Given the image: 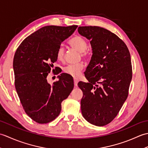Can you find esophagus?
Segmentation results:
<instances>
[{
  "instance_id": "34e87169",
  "label": "esophagus",
  "mask_w": 148,
  "mask_h": 148,
  "mask_svg": "<svg viewBox=\"0 0 148 148\" xmlns=\"http://www.w3.org/2000/svg\"><path fill=\"white\" fill-rule=\"evenodd\" d=\"M77 83H78V80L76 79H74V86L77 87Z\"/></svg>"
}]
</instances>
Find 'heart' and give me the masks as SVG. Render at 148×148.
Returning a JSON list of instances; mask_svg holds the SVG:
<instances>
[{"instance_id": "b5f03b06", "label": "heart", "mask_w": 148, "mask_h": 148, "mask_svg": "<svg viewBox=\"0 0 148 148\" xmlns=\"http://www.w3.org/2000/svg\"><path fill=\"white\" fill-rule=\"evenodd\" d=\"M69 44L72 48L80 52V55L82 58H86L88 56V53L86 51L88 48V44L86 40L83 37L80 36H75L72 37L69 40ZM64 48L62 46H60L57 49V51H56V58H57L58 60H64ZM83 68L84 65L82 63H79V64H77L69 65L66 66L63 69V71H64V73L69 75V76L74 78H77L79 77L81 72L83 71Z\"/></svg>"}]
</instances>
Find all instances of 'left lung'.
I'll use <instances>...</instances> for the list:
<instances>
[{
  "instance_id": "8db88e82",
  "label": "left lung",
  "mask_w": 148,
  "mask_h": 148,
  "mask_svg": "<svg viewBox=\"0 0 148 148\" xmlns=\"http://www.w3.org/2000/svg\"><path fill=\"white\" fill-rule=\"evenodd\" d=\"M90 40L93 55L84 72L88 83L79 82L83 93L81 112L90 123L102 127L118 114L127 100L132 77L127 45L111 31L97 26L78 28Z\"/></svg>"
}]
</instances>
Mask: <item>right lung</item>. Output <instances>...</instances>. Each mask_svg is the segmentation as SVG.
Wrapping results in <instances>:
<instances>
[{
    "label": "right lung",
    "instance_id": "obj_1",
    "mask_svg": "<svg viewBox=\"0 0 148 148\" xmlns=\"http://www.w3.org/2000/svg\"><path fill=\"white\" fill-rule=\"evenodd\" d=\"M77 25L43 27L25 39L13 59L14 84L25 111L38 123H48L61 111V103L74 88L73 79L64 74L50 84L46 77L57 61L56 51Z\"/></svg>",
    "mask_w": 148,
    "mask_h": 148
}]
</instances>
